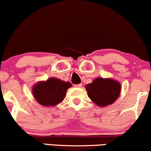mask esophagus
Instances as JSON below:
<instances>
[{
  "instance_id": "1",
  "label": "esophagus",
  "mask_w": 151,
  "mask_h": 151,
  "mask_svg": "<svg viewBox=\"0 0 151 151\" xmlns=\"http://www.w3.org/2000/svg\"><path fill=\"white\" fill-rule=\"evenodd\" d=\"M81 86H82V84H75V85H74V87H77V88H81Z\"/></svg>"
}]
</instances>
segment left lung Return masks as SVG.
I'll use <instances>...</instances> for the list:
<instances>
[{
	"instance_id": "left-lung-1",
	"label": "left lung",
	"mask_w": 151,
	"mask_h": 151,
	"mask_svg": "<svg viewBox=\"0 0 151 151\" xmlns=\"http://www.w3.org/2000/svg\"><path fill=\"white\" fill-rule=\"evenodd\" d=\"M85 89L94 104L104 108L116 101L121 94V86L119 81L111 78L97 77L86 84Z\"/></svg>"
}]
</instances>
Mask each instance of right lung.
<instances>
[{
  "instance_id": "right-lung-1",
  "label": "right lung",
  "mask_w": 151,
  "mask_h": 151,
  "mask_svg": "<svg viewBox=\"0 0 151 151\" xmlns=\"http://www.w3.org/2000/svg\"><path fill=\"white\" fill-rule=\"evenodd\" d=\"M72 86L69 81L55 77H50L46 81H39L32 88L34 98L39 104L52 107L61 103L65 98L67 89Z\"/></svg>"
}]
</instances>
